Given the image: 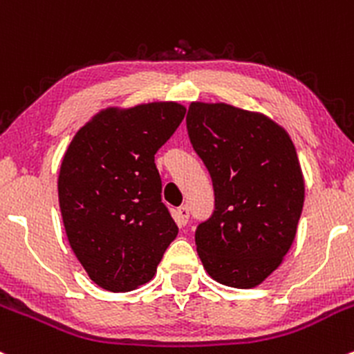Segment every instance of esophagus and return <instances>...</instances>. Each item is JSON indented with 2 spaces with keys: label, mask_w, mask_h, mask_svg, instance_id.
I'll list each match as a JSON object with an SVG mask.
<instances>
[{
  "label": "esophagus",
  "mask_w": 354,
  "mask_h": 354,
  "mask_svg": "<svg viewBox=\"0 0 354 354\" xmlns=\"http://www.w3.org/2000/svg\"><path fill=\"white\" fill-rule=\"evenodd\" d=\"M174 218H176V224L180 227L187 225L188 224V218H189V210L188 207H180L174 214Z\"/></svg>",
  "instance_id": "1"
}]
</instances>
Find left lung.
I'll list each match as a JSON object with an SVG mask.
<instances>
[{"instance_id":"8db88e82","label":"left lung","mask_w":354,"mask_h":354,"mask_svg":"<svg viewBox=\"0 0 354 354\" xmlns=\"http://www.w3.org/2000/svg\"><path fill=\"white\" fill-rule=\"evenodd\" d=\"M187 129L215 195L214 212L195 230L196 251L218 283L252 288L295 239L304 207L295 147L273 120L225 103H192Z\"/></svg>"}]
</instances>
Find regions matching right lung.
<instances>
[{"mask_svg":"<svg viewBox=\"0 0 354 354\" xmlns=\"http://www.w3.org/2000/svg\"><path fill=\"white\" fill-rule=\"evenodd\" d=\"M185 111L173 102L105 110L71 140L57 183L62 222L74 254L102 288L147 283L178 236L154 154Z\"/></svg>","mask_w":354,"mask_h":354,"instance_id":"right-lung-1","label":"right lung"}]
</instances>
